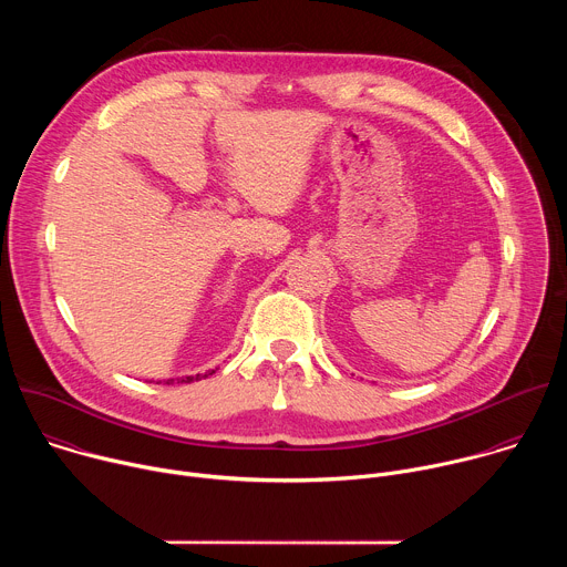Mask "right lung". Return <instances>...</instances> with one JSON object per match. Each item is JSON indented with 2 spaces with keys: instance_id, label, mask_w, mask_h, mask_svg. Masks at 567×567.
Instances as JSON below:
<instances>
[{
  "instance_id": "right-lung-1",
  "label": "right lung",
  "mask_w": 567,
  "mask_h": 567,
  "mask_svg": "<svg viewBox=\"0 0 567 567\" xmlns=\"http://www.w3.org/2000/svg\"><path fill=\"white\" fill-rule=\"evenodd\" d=\"M215 370H208V372H204V374H190V377H179V379H168L166 383H193V381H199V379H206L208 374H213Z\"/></svg>"
}]
</instances>
